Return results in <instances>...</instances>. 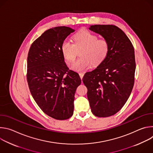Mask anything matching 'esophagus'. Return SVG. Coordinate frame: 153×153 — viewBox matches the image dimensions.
I'll use <instances>...</instances> for the list:
<instances>
[{
	"label": "esophagus",
	"mask_w": 153,
	"mask_h": 153,
	"mask_svg": "<svg viewBox=\"0 0 153 153\" xmlns=\"http://www.w3.org/2000/svg\"><path fill=\"white\" fill-rule=\"evenodd\" d=\"M79 76H80V77L81 79H82L83 76H84V73H79Z\"/></svg>",
	"instance_id": "esophagus-1"
}]
</instances>
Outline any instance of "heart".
I'll return each mask as SVG.
<instances>
[{"label": "heart", "instance_id": "b5f03b06", "mask_svg": "<svg viewBox=\"0 0 153 153\" xmlns=\"http://www.w3.org/2000/svg\"><path fill=\"white\" fill-rule=\"evenodd\" d=\"M97 36L88 31H81L73 37L74 44L68 40L63 42L61 51L68 63L73 62L80 51L81 57L72 65L71 69L80 72L90 67L91 63L97 65L106 57L109 52V43L104 39H97Z\"/></svg>", "mask_w": 153, "mask_h": 153}]
</instances>
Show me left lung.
I'll return each mask as SVG.
<instances>
[{"label": "left lung", "mask_w": 153, "mask_h": 153, "mask_svg": "<svg viewBox=\"0 0 153 153\" xmlns=\"http://www.w3.org/2000/svg\"><path fill=\"white\" fill-rule=\"evenodd\" d=\"M109 43V52L98 67L87 72L82 81L86 86L91 112L99 117L117 113L132 91L136 70L134 50L129 38L113 25H90Z\"/></svg>", "instance_id": "8db88e82"}]
</instances>
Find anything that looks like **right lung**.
I'll return each mask as SVG.
<instances>
[{"mask_svg": "<svg viewBox=\"0 0 153 153\" xmlns=\"http://www.w3.org/2000/svg\"><path fill=\"white\" fill-rule=\"evenodd\" d=\"M74 31L67 27L45 31L32 43L28 54L31 94L41 110L57 120L73 116L74 94L81 83L79 74L67 67L61 51L63 42Z\"/></svg>", "mask_w": 153, "mask_h": 153, "instance_id": "1", "label": "right lung"}]
</instances>
